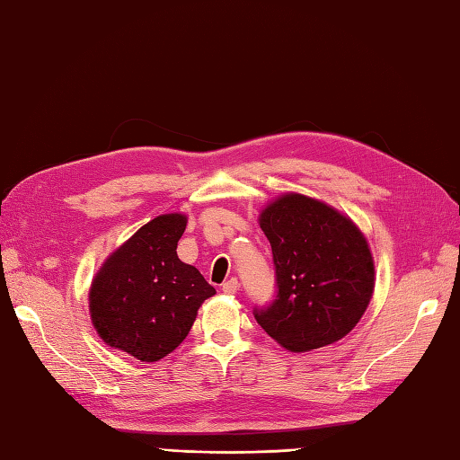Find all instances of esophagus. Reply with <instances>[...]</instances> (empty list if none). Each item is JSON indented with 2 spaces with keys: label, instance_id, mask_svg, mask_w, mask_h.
Here are the masks:
<instances>
[{
  "label": "esophagus",
  "instance_id": "1",
  "mask_svg": "<svg viewBox=\"0 0 460 460\" xmlns=\"http://www.w3.org/2000/svg\"><path fill=\"white\" fill-rule=\"evenodd\" d=\"M238 288H240V283H238V279L236 278H232V279H228L226 283H222V291L224 293H228V295H234L238 291Z\"/></svg>",
  "mask_w": 460,
  "mask_h": 460
}]
</instances>
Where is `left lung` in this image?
Here are the masks:
<instances>
[{"label":"left lung","mask_w":460,"mask_h":460,"mask_svg":"<svg viewBox=\"0 0 460 460\" xmlns=\"http://www.w3.org/2000/svg\"><path fill=\"white\" fill-rule=\"evenodd\" d=\"M260 226L275 270V299L253 309L261 329L293 352L341 341L374 291V260L362 232L341 212L303 195L271 202Z\"/></svg>","instance_id":"left-lung-1"}]
</instances>
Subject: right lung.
I'll list each match as a JSON object with an SVG mask.
<instances>
[{"label": "right lung", "mask_w": 460, "mask_h": 460, "mask_svg": "<svg viewBox=\"0 0 460 460\" xmlns=\"http://www.w3.org/2000/svg\"><path fill=\"white\" fill-rule=\"evenodd\" d=\"M182 214L144 224L111 253L90 289V314L102 341L141 362H157L187 339L197 311L217 289L182 263Z\"/></svg>", "instance_id": "1"}]
</instances>
